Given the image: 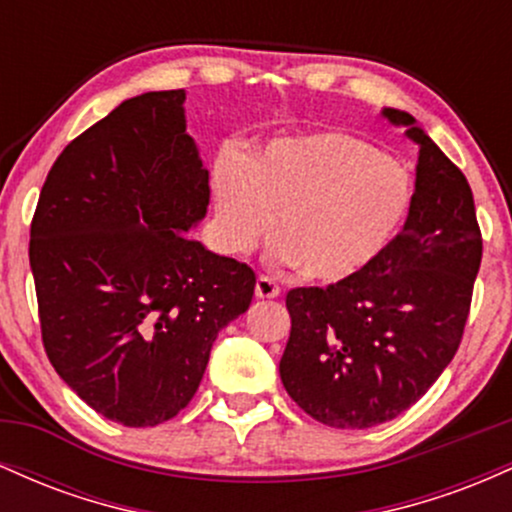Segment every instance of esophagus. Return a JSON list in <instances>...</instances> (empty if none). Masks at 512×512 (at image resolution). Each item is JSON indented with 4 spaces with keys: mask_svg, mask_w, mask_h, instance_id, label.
<instances>
[{
    "mask_svg": "<svg viewBox=\"0 0 512 512\" xmlns=\"http://www.w3.org/2000/svg\"><path fill=\"white\" fill-rule=\"evenodd\" d=\"M279 284L272 279V276H257L255 284V296L257 298H276L279 296Z\"/></svg>",
    "mask_w": 512,
    "mask_h": 512,
    "instance_id": "esophagus-1",
    "label": "esophagus"
}]
</instances>
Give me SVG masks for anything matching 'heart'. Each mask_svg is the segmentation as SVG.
Here are the masks:
<instances>
[{
    "label": "heart",
    "instance_id": "1",
    "mask_svg": "<svg viewBox=\"0 0 512 512\" xmlns=\"http://www.w3.org/2000/svg\"><path fill=\"white\" fill-rule=\"evenodd\" d=\"M407 168L346 132L274 139L248 161L214 168L221 240L245 252L272 223L269 260L303 267L317 284H349L373 269L407 223Z\"/></svg>",
    "mask_w": 512,
    "mask_h": 512
}]
</instances>
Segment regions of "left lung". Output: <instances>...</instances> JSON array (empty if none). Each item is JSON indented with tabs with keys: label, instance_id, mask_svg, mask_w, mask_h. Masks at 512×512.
I'll return each mask as SVG.
<instances>
[{
	"label": "left lung",
	"instance_id": "left-lung-1",
	"mask_svg": "<svg viewBox=\"0 0 512 512\" xmlns=\"http://www.w3.org/2000/svg\"><path fill=\"white\" fill-rule=\"evenodd\" d=\"M383 117L419 146L407 223L349 284L293 289L279 375L320 424H385L426 395L460 346L481 264L472 187L409 113Z\"/></svg>",
	"mask_w": 512,
	"mask_h": 512
}]
</instances>
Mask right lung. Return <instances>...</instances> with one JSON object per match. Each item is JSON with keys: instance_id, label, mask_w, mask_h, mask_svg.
Here are the masks:
<instances>
[{"instance_id": "obj_1", "label": "right lung", "mask_w": 512, "mask_h": 512, "mask_svg": "<svg viewBox=\"0 0 512 512\" xmlns=\"http://www.w3.org/2000/svg\"><path fill=\"white\" fill-rule=\"evenodd\" d=\"M185 91L120 103L62 151L31 223L40 330L57 375L129 428L195 397L216 334L250 308L255 272L187 233L207 216L209 170Z\"/></svg>"}]
</instances>
